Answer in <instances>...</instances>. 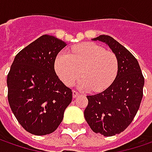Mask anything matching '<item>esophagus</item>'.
<instances>
[{
	"mask_svg": "<svg viewBox=\"0 0 152 152\" xmlns=\"http://www.w3.org/2000/svg\"><path fill=\"white\" fill-rule=\"evenodd\" d=\"M78 96H79V92H77V91H73V98L77 97Z\"/></svg>",
	"mask_w": 152,
	"mask_h": 152,
	"instance_id": "1",
	"label": "esophagus"
}]
</instances>
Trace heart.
Returning <instances> with one entry per match:
<instances>
[{
    "mask_svg": "<svg viewBox=\"0 0 152 152\" xmlns=\"http://www.w3.org/2000/svg\"><path fill=\"white\" fill-rule=\"evenodd\" d=\"M55 70L64 85L71 86L81 75L79 82L82 89L102 91L116 79L118 60L113 51L94 43H85L73 47L69 52L56 56Z\"/></svg>",
    "mask_w": 152,
    "mask_h": 152,
    "instance_id": "b5f03b06",
    "label": "heart"
}]
</instances>
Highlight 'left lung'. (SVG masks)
Here are the masks:
<instances>
[{
    "instance_id": "left-lung-1",
    "label": "left lung",
    "mask_w": 152,
    "mask_h": 152,
    "mask_svg": "<svg viewBox=\"0 0 152 152\" xmlns=\"http://www.w3.org/2000/svg\"><path fill=\"white\" fill-rule=\"evenodd\" d=\"M92 39L104 42L111 48L118 60V72L107 90L87 96L84 115L95 133L113 136L127 129L137 113L145 79L136 58L124 45L105 34Z\"/></svg>"
}]
</instances>
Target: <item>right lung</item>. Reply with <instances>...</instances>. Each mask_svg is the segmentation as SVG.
Listing matches in <instances>:
<instances>
[{"mask_svg":"<svg viewBox=\"0 0 152 152\" xmlns=\"http://www.w3.org/2000/svg\"><path fill=\"white\" fill-rule=\"evenodd\" d=\"M66 45L44 34L20 50L10 68V107L22 127L34 135L55 131L72 102V90L58 79L54 68L56 56Z\"/></svg>","mask_w":152,"mask_h":152,"instance_id":"add662e5","label":"right lung"}]
</instances>
